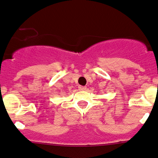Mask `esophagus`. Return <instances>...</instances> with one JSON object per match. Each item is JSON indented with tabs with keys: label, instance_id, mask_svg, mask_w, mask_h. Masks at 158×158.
<instances>
[{
	"label": "esophagus",
	"instance_id": "obj_1",
	"mask_svg": "<svg viewBox=\"0 0 158 158\" xmlns=\"http://www.w3.org/2000/svg\"><path fill=\"white\" fill-rule=\"evenodd\" d=\"M78 88H79V89H81V90H85L86 89V87L83 86H79Z\"/></svg>",
	"mask_w": 158,
	"mask_h": 158
}]
</instances>
